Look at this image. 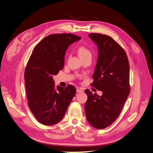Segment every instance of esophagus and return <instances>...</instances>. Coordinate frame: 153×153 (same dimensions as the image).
Masks as SVG:
<instances>
[{"instance_id": "esophagus-1", "label": "esophagus", "mask_w": 153, "mask_h": 153, "mask_svg": "<svg viewBox=\"0 0 153 153\" xmlns=\"http://www.w3.org/2000/svg\"><path fill=\"white\" fill-rule=\"evenodd\" d=\"M83 89L82 88H77V93H83Z\"/></svg>"}]
</instances>
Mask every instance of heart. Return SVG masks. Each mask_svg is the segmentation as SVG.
<instances>
[{
    "label": "heart",
    "mask_w": 153,
    "mask_h": 153,
    "mask_svg": "<svg viewBox=\"0 0 153 153\" xmlns=\"http://www.w3.org/2000/svg\"><path fill=\"white\" fill-rule=\"evenodd\" d=\"M77 53L78 55L80 56V58H83L85 57V56L92 55L91 52L90 51L89 49L84 47V46H81V47H79L78 48Z\"/></svg>",
    "instance_id": "heart-1"
}]
</instances>
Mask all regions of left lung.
I'll return each mask as SVG.
<instances>
[{
    "mask_svg": "<svg viewBox=\"0 0 153 153\" xmlns=\"http://www.w3.org/2000/svg\"><path fill=\"white\" fill-rule=\"evenodd\" d=\"M88 37L98 51L92 85L102 95L85 90V111L91 126L104 129L119 117L130 93L129 62L125 50L111 37L97 33L89 34Z\"/></svg>",
    "mask_w": 153,
    "mask_h": 153,
    "instance_id": "1",
    "label": "left lung"
}]
</instances>
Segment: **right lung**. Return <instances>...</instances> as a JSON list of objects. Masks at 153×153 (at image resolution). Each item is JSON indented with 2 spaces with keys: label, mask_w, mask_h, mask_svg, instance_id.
<instances>
[{
  "label": "right lung",
  "mask_w": 153,
  "mask_h": 153,
  "mask_svg": "<svg viewBox=\"0 0 153 153\" xmlns=\"http://www.w3.org/2000/svg\"><path fill=\"white\" fill-rule=\"evenodd\" d=\"M81 37L72 34H54L36 45L25 71L28 105L38 121L50 126L60 122L76 93L71 85L55 87L53 76L65 65L70 44Z\"/></svg>",
  "instance_id": "obj_1"
}]
</instances>
